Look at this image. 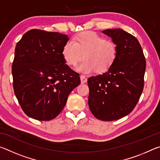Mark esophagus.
Returning <instances> with one entry per match:
<instances>
[{"label":"esophagus","instance_id":"34e87169","mask_svg":"<svg viewBox=\"0 0 160 160\" xmlns=\"http://www.w3.org/2000/svg\"><path fill=\"white\" fill-rule=\"evenodd\" d=\"M80 80H81V83H85L88 81V79L85 76V75H80Z\"/></svg>","mask_w":160,"mask_h":160}]
</instances>
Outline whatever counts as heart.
I'll use <instances>...</instances> for the list:
<instances>
[{"label":"heart","instance_id":"obj_1","mask_svg":"<svg viewBox=\"0 0 160 160\" xmlns=\"http://www.w3.org/2000/svg\"><path fill=\"white\" fill-rule=\"evenodd\" d=\"M78 65L77 70L84 73L104 72L109 70L118 56V47L115 42L107 40L96 32L88 31L77 34L72 41L65 43L62 48V56L70 66Z\"/></svg>","mask_w":160,"mask_h":160}]
</instances>
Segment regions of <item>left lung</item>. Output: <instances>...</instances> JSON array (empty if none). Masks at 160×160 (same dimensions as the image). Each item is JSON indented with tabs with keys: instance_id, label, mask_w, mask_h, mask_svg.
Wrapping results in <instances>:
<instances>
[{
	"instance_id": "left-lung-1",
	"label": "left lung",
	"mask_w": 160,
	"mask_h": 160,
	"mask_svg": "<svg viewBox=\"0 0 160 160\" xmlns=\"http://www.w3.org/2000/svg\"><path fill=\"white\" fill-rule=\"evenodd\" d=\"M102 32L117 45L118 56L107 72L88 78V104L97 119L111 121L129 114L136 106L144 88L146 61L132 34L121 29Z\"/></svg>"
}]
</instances>
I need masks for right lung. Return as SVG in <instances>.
Returning <instances> with one entry per match:
<instances>
[{"instance_id":"obj_1","label":"right lung","mask_w":160,"mask_h":160,"mask_svg":"<svg viewBox=\"0 0 160 160\" xmlns=\"http://www.w3.org/2000/svg\"><path fill=\"white\" fill-rule=\"evenodd\" d=\"M66 34L31 29L16 44L12 65L13 89L25 114L39 121L56 118L80 85L79 74L66 64Z\"/></svg>"}]
</instances>
